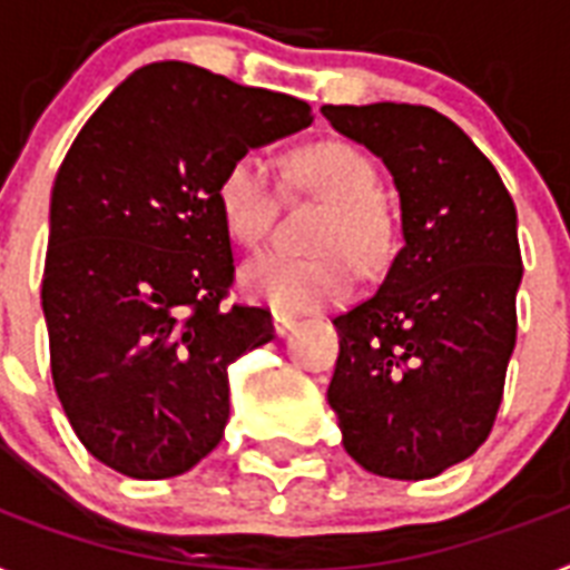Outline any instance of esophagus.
<instances>
[{"mask_svg": "<svg viewBox=\"0 0 570 570\" xmlns=\"http://www.w3.org/2000/svg\"><path fill=\"white\" fill-rule=\"evenodd\" d=\"M295 318L286 316V313H272V327H275L277 336H286V333L293 331Z\"/></svg>", "mask_w": 570, "mask_h": 570, "instance_id": "esophagus-1", "label": "esophagus"}]
</instances>
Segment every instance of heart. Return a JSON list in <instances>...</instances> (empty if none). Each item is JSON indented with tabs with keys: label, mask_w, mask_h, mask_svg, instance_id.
Masks as SVG:
<instances>
[{
	"label": "heart",
	"mask_w": 570,
	"mask_h": 570,
	"mask_svg": "<svg viewBox=\"0 0 570 570\" xmlns=\"http://www.w3.org/2000/svg\"><path fill=\"white\" fill-rule=\"evenodd\" d=\"M286 178L327 205L313 237L318 254L254 257L243 269L245 293L281 313L340 304L354 293V263L377 272L395 245V219L377 193V166L354 142L316 140L289 155ZM216 207L234 243L261 245L277 213V184L266 160L252 151L234 157L216 184Z\"/></svg>",
	"instance_id": "1"
}]
</instances>
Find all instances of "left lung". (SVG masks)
Returning a JSON list of instances; mask_svg holds the SVG:
<instances>
[{
	"instance_id": "left-lung-1",
	"label": "left lung",
	"mask_w": 570,
	"mask_h": 570,
	"mask_svg": "<svg viewBox=\"0 0 570 570\" xmlns=\"http://www.w3.org/2000/svg\"><path fill=\"white\" fill-rule=\"evenodd\" d=\"M322 114L390 166L404 222L377 293L333 318L327 401L365 471L436 478L498 419L524 275L515 205L492 160L439 110L377 101Z\"/></svg>"
}]
</instances>
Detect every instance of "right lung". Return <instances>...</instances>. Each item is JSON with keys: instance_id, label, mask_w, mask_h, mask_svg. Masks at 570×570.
I'll return each instance as SVG.
<instances>
[{"instance_id": "add662e5", "label": "right lung", "mask_w": 570, "mask_h": 570, "mask_svg": "<svg viewBox=\"0 0 570 570\" xmlns=\"http://www.w3.org/2000/svg\"><path fill=\"white\" fill-rule=\"evenodd\" d=\"M309 125L307 101L164 60L87 119L52 187L43 313L55 392L81 445L134 480L178 478L219 445L228 365L275 340L230 304L222 169Z\"/></svg>"}]
</instances>
